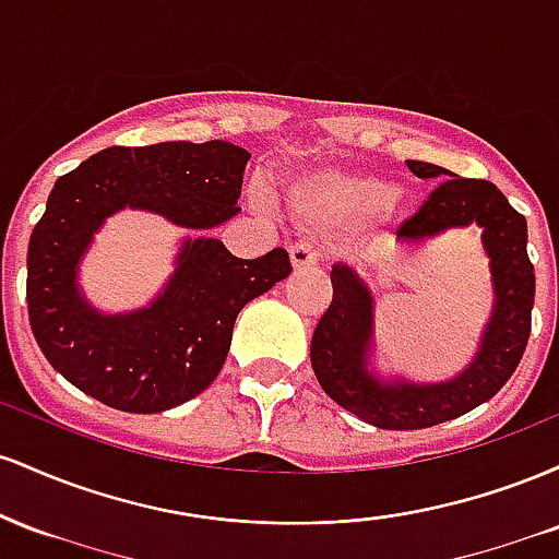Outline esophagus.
<instances>
[{
    "instance_id": "34e87169",
    "label": "esophagus",
    "mask_w": 559,
    "mask_h": 559,
    "mask_svg": "<svg viewBox=\"0 0 559 559\" xmlns=\"http://www.w3.org/2000/svg\"><path fill=\"white\" fill-rule=\"evenodd\" d=\"M288 258H292V265L297 267H316L320 262V249L312 241H297L288 249Z\"/></svg>"
}]
</instances>
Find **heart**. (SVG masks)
Listing matches in <instances>:
<instances>
[{
	"label": "heart",
	"instance_id": "heart-1",
	"mask_svg": "<svg viewBox=\"0 0 559 559\" xmlns=\"http://www.w3.org/2000/svg\"><path fill=\"white\" fill-rule=\"evenodd\" d=\"M386 181L352 170H320L301 178L288 191L299 215L325 226H352L381 213L389 204Z\"/></svg>",
	"mask_w": 559,
	"mask_h": 559
}]
</instances>
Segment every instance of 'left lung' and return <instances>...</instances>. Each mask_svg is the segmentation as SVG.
<instances>
[{
    "label": "left lung",
    "mask_w": 559,
    "mask_h": 559,
    "mask_svg": "<svg viewBox=\"0 0 559 559\" xmlns=\"http://www.w3.org/2000/svg\"><path fill=\"white\" fill-rule=\"evenodd\" d=\"M418 178H445L428 194L418 213L404 221L396 239L420 241L454 226L478 223L491 258L493 316L480 338L478 357L465 373L447 383L418 386L407 381L381 383L368 373L373 338V297L349 265H333V299L318 320L310 360L318 383L352 415L386 431H415L460 418L491 400L510 381L531 336L536 275L528 260L525 217L489 181L460 178L439 165L407 159Z\"/></svg>",
    "instance_id": "left-lung-1"
}]
</instances>
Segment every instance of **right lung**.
<instances>
[{
  "label": "right lung",
  "instance_id": "add662e5",
  "mask_svg": "<svg viewBox=\"0 0 559 559\" xmlns=\"http://www.w3.org/2000/svg\"><path fill=\"white\" fill-rule=\"evenodd\" d=\"M249 152L228 141L110 146L57 178L28 241L31 331L49 365L123 413H163L204 391L226 362L239 310L292 273L286 249L234 258L223 241H186L146 310L102 316L81 299L75 267L107 215L152 210L186 228L239 213Z\"/></svg>",
  "mask_w": 559,
  "mask_h": 559
}]
</instances>
